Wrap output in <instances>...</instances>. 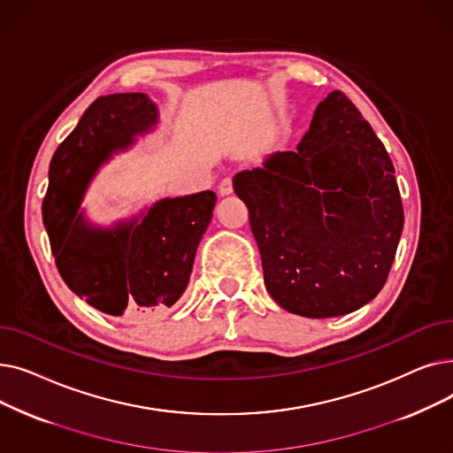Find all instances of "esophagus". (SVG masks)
<instances>
[{"label":"esophagus","mask_w":453,"mask_h":453,"mask_svg":"<svg viewBox=\"0 0 453 453\" xmlns=\"http://www.w3.org/2000/svg\"><path fill=\"white\" fill-rule=\"evenodd\" d=\"M219 193L222 195V196H226V195H231L233 193V178H224L222 181H220V185H219Z\"/></svg>","instance_id":"esophagus-1"}]
</instances>
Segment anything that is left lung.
Returning a JSON list of instances; mask_svg holds the SVG:
<instances>
[{"label":"left lung","mask_w":453,"mask_h":453,"mask_svg":"<svg viewBox=\"0 0 453 453\" xmlns=\"http://www.w3.org/2000/svg\"><path fill=\"white\" fill-rule=\"evenodd\" d=\"M233 187L284 311L343 316L384 288L403 227L400 190L384 142L345 93L319 103L296 152L239 173Z\"/></svg>","instance_id":"obj_1"}]
</instances>
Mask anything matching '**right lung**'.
Masks as SVG:
<instances>
[{
    "instance_id": "obj_1",
    "label": "right lung",
    "mask_w": 453,
    "mask_h": 453,
    "mask_svg": "<svg viewBox=\"0 0 453 453\" xmlns=\"http://www.w3.org/2000/svg\"><path fill=\"white\" fill-rule=\"evenodd\" d=\"M156 117L154 103L142 93L93 101L58 145L42 203L62 279L88 304L115 318L163 311L181 297L217 202L212 190H202L161 200L141 222L111 231L84 224L79 205L93 173L113 150L149 130Z\"/></svg>"
}]
</instances>
